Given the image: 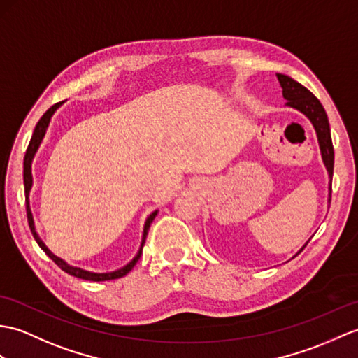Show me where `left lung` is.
Instances as JSON below:
<instances>
[{"instance_id":"obj_1","label":"left lung","mask_w":358,"mask_h":358,"mask_svg":"<svg viewBox=\"0 0 358 358\" xmlns=\"http://www.w3.org/2000/svg\"><path fill=\"white\" fill-rule=\"evenodd\" d=\"M276 76H278V80L282 87V96H284V99L287 101L285 105L289 108H294V110H297V111H301L305 117L313 123L315 136H317V141H319L322 160L328 171V178H329L328 203H331L332 171H334V148H332L331 129H329V122H328V115L325 113V108L322 106L319 99L315 97L308 88H305L302 84H299L297 80L287 76V74H280V73H278ZM310 239L306 241L305 245L296 255H299L303 250L306 244L310 243Z\"/></svg>"}]
</instances>
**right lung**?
<instances>
[{"label":"right lung","instance_id":"add662e5","mask_svg":"<svg viewBox=\"0 0 358 358\" xmlns=\"http://www.w3.org/2000/svg\"><path fill=\"white\" fill-rule=\"evenodd\" d=\"M62 103H64V102L55 103L52 108H48V110L44 113L43 117L39 119V122L36 123V127H35V131H33V134H31L30 143H29V148H27V151H26V157H24V190H26V209H27L29 227H30V230H31L33 238L36 239L38 245H39L41 248H43V250L45 252V255L50 257V259H52L61 270H64L65 273L71 274V276L85 279V280H94V282H102V280H111V279L123 278L124 274H128L132 268H134V265H136L137 261L140 259L141 252H143V245H145V241H146L148 230H149V227H151V222H152L154 218L157 217V213H159V210H154V212L146 218V221H145L143 236H141V244H140V248H138L137 255H136L134 257H132V259H131L127 265H123L122 268L114 270V271H108V273H94V271H88V270H84V268H79V267H73V265L66 264L64 259H61L59 256H56L55 253H52V250H50V248L44 244V241L39 238L38 231H36L35 220H33V213H31V209H30V190H31V186H33L31 163H33V159H35V155H36V152H38V149H39L41 143H43V138L45 137V132H47V128H48V124H50V120H52L53 114L56 113L57 108H59Z\"/></svg>","mask_w":358,"mask_h":358}]
</instances>
